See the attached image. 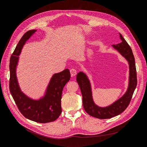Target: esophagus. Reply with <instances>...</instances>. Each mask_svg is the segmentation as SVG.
Segmentation results:
<instances>
[{
	"mask_svg": "<svg viewBox=\"0 0 147 147\" xmlns=\"http://www.w3.org/2000/svg\"><path fill=\"white\" fill-rule=\"evenodd\" d=\"M70 73H71V76H74L75 75L77 74V70L74 68H71L70 69Z\"/></svg>",
	"mask_w": 147,
	"mask_h": 147,
	"instance_id": "1",
	"label": "esophagus"
}]
</instances>
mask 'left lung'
I'll return each instance as SVG.
<instances>
[{
  "instance_id": "left-lung-1",
  "label": "left lung",
  "mask_w": 147,
  "mask_h": 147,
  "mask_svg": "<svg viewBox=\"0 0 147 147\" xmlns=\"http://www.w3.org/2000/svg\"><path fill=\"white\" fill-rule=\"evenodd\" d=\"M119 34L122 42L117 45H113L112 47L127 60L129 64V86L127 91L122 97L107 107H99L94 102L91 83L86 74L81 71L76 76V80L82 94L84 110L89 115L97 119H111L123 112L129 106L137 84L136 66L132 50L122 35Z\"/></svg>"
}]
</instances>
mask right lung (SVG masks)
Segmentation results:
<instances>
[{
  "label": "right lung",
  "mask_w": 147,
  "mask_h": 147,
  "mask_svg": "<svg viewBox=\"0 0 147 147\" xmlns=\"http://www.w3.org/2000/svg\"><path fill=\"white\" fill-rule=\"evenodd\" d=\"M36 31L32 30L26 32L11 56L9 89L18 110L25 117L38 123H48L57 119L61 114L62 91L64 86L69 81L71 74L68 69L53 74L45 96L38 100L30 98L22 92L16 76L18 56L26 41Z\"/></svg>",
  "instance_id": "obj_1"
}]
</instances>
